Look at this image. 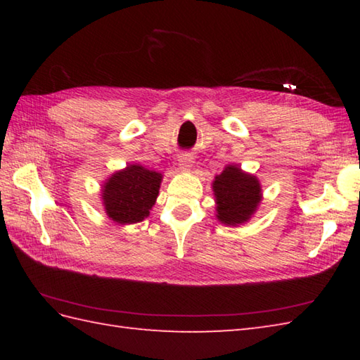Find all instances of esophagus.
<instances>
[{
  "instance_id": "1",
  "label": "esophagus",
  "mask_w": 360,
  "mask_h": 360,
  "mask_svg": "<svg viewBox=\"0 0 360 360\" xmlns=\"http://www.w3.org/2000/svg\"><path fill=\"white\" fill-rule=\"evenodd\" d=\"M193 167V155L190 153H182L179 156V168L182 172H190Z\"/></svg>"
}]
</instances>
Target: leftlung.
<instances>
[{
  "label": "left lung",
  "mask_w": 360,
  "mask_h": 360,
  "mask_svg": "<svg viewBox=\"0 0 360 360\" xmlns=\"http://www.w3.org/2000/svg\"><path fill=\"white\" fill-rule=\"evenodd\" d=\"M212 187L217 218L227 226L246 223L262 201V186L257 176L243 172L238 165H227L223 173L215 176Z\"/></svg>",
  "instance_id": "obj_1"
}]
</instances>
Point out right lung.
<instances>
[{
	"label": "right lung",
	"instance_id": "obj_1",
	"mask_svg": "<svg viewBox=\"0 0 360 360\" xmlns=\"http://www.w3.org/2000/svg\"><path fill=\"white\" fill-rule=\"evenodd\" d=\"M162 174L139 164L112 173L102 187L106 215L117 224H134L150 215L159 195Z\"/></svg>",
	"mask_w": 360,
	"mask_h": 360
}]
</instances>
